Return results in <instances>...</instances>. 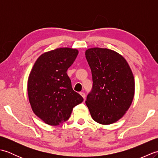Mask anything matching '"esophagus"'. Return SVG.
I'll return each mask as SVG.
<instances>
[{"label":"esophagus","mask_w":158,"mask_h":158,"mask_svg":"<svg viewBox=\"0 0 158 158\" xmlns=\"http://www.w3.org/2000/svg\"><path fill=\"white\" fill-rule=\"evenodd\" d=\"M79 94H81V96L83 97V98H84V99L85 98V94L84 92H80Z\"/></svg>","instance_id":"1"}]
</instances>
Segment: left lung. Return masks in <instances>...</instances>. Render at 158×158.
Instances as JSON below:
<instances>
[{
	"label": "left lung",
	"mask_w": 158,
	"mask_h": 158,
	"mask_svg": "<svg viewBox=\"0 0 158 158\" xmlns=\"http://www.w3.org/2000/svg\"><path fill=\"white\" fill-rule=\"evenodd\" d=\"M85 58L93 80L85 101L90 115L102 125L115 123L125 115L135 96L132 70L122 55L109 49L89 48Z\"/></svg>",
	"instance_id": "left-lung-1"
}]
</instances>
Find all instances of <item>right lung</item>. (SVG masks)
Wrapping results in <instances>:
<instances>
[{"mask_svg": "<svg viewBox=\"0 0 158 158\" xmlns=\"http://www.w3.org/2000/svg\"><path fill=\"white\" fill-rule=\"evenodd\" d=\"M79 51L57 48L43 53L36 60L28 79L29 102L35 115L45 123L58 126L69 119L82 96L74 91L66 71Z\"/></svg>", "mask_w": 158, "mask_h": 158, "instance_id": "right-lung-1", "label": "right lung"}]
</instances>
